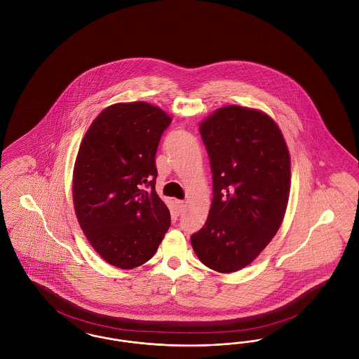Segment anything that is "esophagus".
Returning <instances> with one entry per match:
<instances>
[{
  "mask_svg": "<svg viewBox=\"0 0 359 359\" xmlns=\"http://www.w3.org/2000/svg\"><path fill=\"white\" fill-rule=\"evenodd\" d=\"M184 207H186V203H184L183 201H175V212H176V214L183 212Z\"/></svg>",
  "mask_w": 359,
  "mask_h": 359,
  "instance_id": "esophagus-1",
  "label": "esophagus"
}]
</instances>
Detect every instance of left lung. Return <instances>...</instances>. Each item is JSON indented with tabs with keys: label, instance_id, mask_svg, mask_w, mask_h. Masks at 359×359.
Listing matches in <instances>:
<instances>
[{
	"label": "left lung",
	"instance_id": "8db88e82",
	"mask_svg": "<svg viewBox=\"0 0 359 359\" xmlns=\"http://www.w3.org/2000/svg\"><path fill=\"white\" fill-rule=\"evenodd\" d=\"M199 129L210 157L212 201L191 243L205 266L231 273L248 266L283 222L290 154L276 122L256 109L221 107Z\"/></svg>",
	"mask_w": 359,
	"mask_h": 359
}]
</instances>
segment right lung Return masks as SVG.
Listing matches in <instances>:
<instances>
[{"label":"right lung","mask_w":359,"mask_h":359,"mask_svg":"<svg viewBox=\"0 0 359 359\" xmlns=\"http://www.w3.org/2000/svg\"><path fill=\"white\" fill-rule=\"evenodd\" d=\"M170 123L149 103H116L94 120L79 147L76 218L95 252L120 269L151 259L170 229V210L154 189L156 152Z\"/></svg>","instance_id":"1"}]
</instances>
